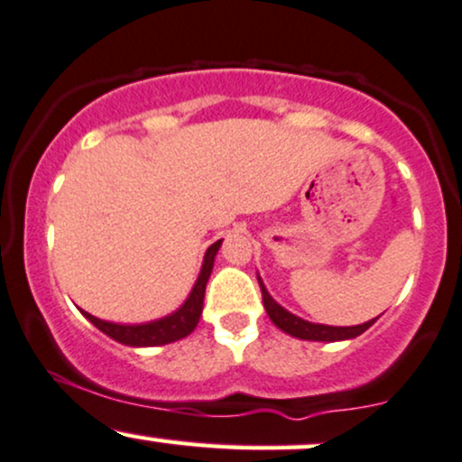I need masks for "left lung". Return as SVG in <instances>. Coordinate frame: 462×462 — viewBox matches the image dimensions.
Wrapping results in <instances>:
<instances>
[{
	"label": "left lung",
	"mask_w": 462,
	"mask_h": 462,
	"mask_svg": "<svg viewBox=\"0 0 462 462\" xmlns=\"http://www.w3.org/2000/svg\"><path fill=\"white\" fill-rule=\"evenodd\" d=\"M259 279V276H257ZM259 287H262V296H263V307L268 311V318L279 327L283 333L291 335V337L298 339H307V341H341V339H352L359 337L361 333H365L367 328L372 327L374 319L365 324H356V327H327V324H313L307 322V319L294 316V313L285 311L279 302L274 300L273 296L268 294L262 279H259Z\"/></svg>",
	"instance_id": "obj_1"
}]
</instances>
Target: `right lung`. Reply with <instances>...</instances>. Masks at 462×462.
Instances as JSON below:
<instances>
[{
	"mask_svg": "<svg viewBox=\"0 0 462 462\" xmlns=\"http://www.w3.org/2000/svg\"><path fill=\"white\" fill-rule=\"evenodd\" d=\"M220 244L222 240L214 242L208 248V253H205V259H203V268H200V274L197 283L192 287V291H189L188 300L183 302L175 313H171V316L155 319V322H146V324H114V322H106V319L90 316V313L86 311L81 313H84V316L101 330V333H106L107 337L118 341V344L134 346V348H140V346H164V344H172V341L177 339L188 337V335L197 328L200 319L205 287H208L211 268H214V257L216 253H218Z\"/></svg>",
	"mask_w": 462,
	"mask_h": 462,
	"instance_id": "1",
	"label": "right lung"
}]
</instances>
